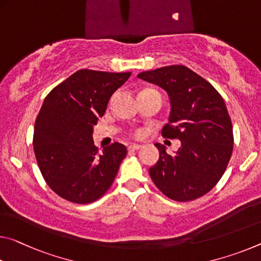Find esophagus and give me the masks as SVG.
I'll use <instances>...</instances> for the list:
<instances>
[{"mask_svg":"<svg viewBox=\"0 0 261 261\" xmlns=\"http://www.w3.org/2000/svg\"><path fill=\"white\" fill-rule=\"evenodd\" d=\"M129 151H137L139 148H142V145H138V144H134V145H130L129 147Z\"/></svg>","mask_w":261,"mask_h":261,"instance_id":"esophagus-1","label":"esophagus"}]
</instances>
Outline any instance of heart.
Here are the masks:
<instances>
[{"label":"heart","mask_w":261,"mask_h":261,"mask_svg":"<svg viewBox=\"0 0 261 261\" xmlns=\"http://www.w3.org/2000/svg\"><path fill=\"white\" fill-rule=\"evenodd\" d=\"M144 135H145V131H144L143 129H137L134 131V137H136V138H143Z\"/></svg>","instance_id":"heart-1"}]
</instances>
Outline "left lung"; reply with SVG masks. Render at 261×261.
Instances as JSON below:
<instances>
[{
    "label": "left lung",
    "mask_w": 261,
    "mask_h": 261,
    "mask_svg": "<svg viewBox=\"0 0 261 261\" xmlns=\"http://www.w3.org/2000/svg\"><path fill=\"white\" fill-rule=\"evenodd\" d=\"M137 76L166 90L171 115L161 135L181 142L174 155L155 144L159 160L148 171L152 181L177 202L203 196L224 174L233 150L232 123L224 100L208 81L182 65Z\"/></svg>",
    "instance_id": "left-lung-1"
}]
</instances>
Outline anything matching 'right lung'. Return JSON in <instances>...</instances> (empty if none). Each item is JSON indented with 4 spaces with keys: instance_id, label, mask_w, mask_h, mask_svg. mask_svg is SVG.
<instances>
[{
    "instance_id": "1",
    "label": "right lung",
    "mask_w": 261,
    "mask_h": 261,
    "mask_svg": "<svg viewBox=\"0 0 261 261\" xmlns=\"http://www.w3.org/2000/svg\"><path fill=\"white\" fill-rule=\"evenodd\" d=\"M130 75L80 69L45 97L35 123L34 151L44 180L65 200L92 203L113 185L126 147L114 143L100 152L93 126Z\"/></svg>"
}]
</instances>
